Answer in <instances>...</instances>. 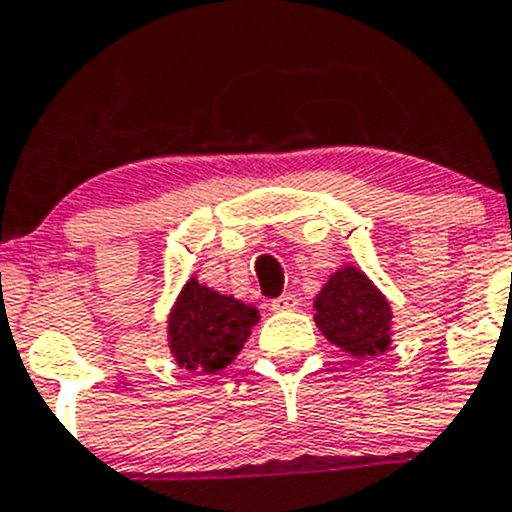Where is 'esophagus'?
<instances>
[{
	"mask_svg": "<svg viewBox=\"0 0 512 512\" xmlns=\"http://www.w3.org/2000/svg\"><path fill=\"white\" fill-rule=\"evenodd\" d=\"M271 308L273 310H295L298 308V298L293 293H283L281 298L271 300Z\"/></svg>",
	"mask_w": 512,
	"mask_h": 512,
	"instance_id": "1",
	"label": "esophagus"
}]
</instances>
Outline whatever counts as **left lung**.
<instances>
[{
	"mask_svg": "<svg viewBox=\"0 0 512 512\" xmlns=\"http://www.w3.org/2000/svg\"><path fill=\"white\" fill-rule=\"evenodd\" d=\"M313 308L320 333L347 355L370 360L392 345V305L357 266L337 268Z\"/></svg>",
	"mask_w": 512,
	"mask_h": 512,
	"instance_id": "8db88e82",
	"label": "left lung"
}]
</instances>
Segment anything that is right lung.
<instances>
[{"label":"right lung","mask_w":512,"mask_h":512,"mask_svg":"<svg viewBox=\"0 0 512 512\" xmlns=\"http://www.w3.org/2000/svg\"><path fill=\"white\" fill-rule=\"evenodd\" d=\"M258 310L189 278L167 318V342L175 362L194 374H217L236 360Z\"/></svg>","instance_id":"add662e5"}]
</instances>
